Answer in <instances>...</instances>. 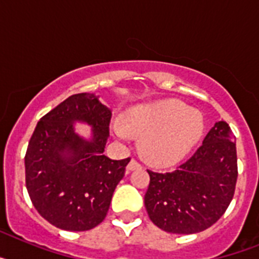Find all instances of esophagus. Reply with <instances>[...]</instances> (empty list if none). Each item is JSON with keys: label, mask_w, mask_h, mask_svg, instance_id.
Segmentation results:
<instances>
[{"label": "esophagus", "mask_w": 259, "mask_h": 259, "mask_svg": "<svg viewBox=\"0 0 259 259\" xmlns=\"http://www.w3.org/2000/svg\"><path fill=\"white\" fill-rule=\"evenodd\" d=\"M137 168H141V164L139 163V162L136 161V159H132L130 163H128L127 166V171L130 172V171H134V170H137Z\"/></svg>", "instance_id": "1"}]
</instances>
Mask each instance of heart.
Listing matches in <instances>:
<instances>
[{"mask_svg":"<svg viewBox=\"0 0 259 259\" xmlns=\"http://www.w3.org/2000/svg\"><path fill=\"white\" fill-rule=\"evenodd\" d=\"M111 131L116 139L130 141L141 136V152L152 163L170 166L188 154L205 131L203 116L179 100H159L131 107Z\"/></svg>","mask_w":259,"mask_h":259,"instance_id":"b5f03b06","label":"heart"}]
</instances>
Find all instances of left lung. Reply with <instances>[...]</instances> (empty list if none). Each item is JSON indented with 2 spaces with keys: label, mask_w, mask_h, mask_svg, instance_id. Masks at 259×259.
I'll return each instance as SVG.
<instances>
[{
  "label": "left lung",
  "mask_w": 259,
  "mask_h": 259,
  "mask_svg": "<svg viewBox=\"0 0 259 259\" xmlns=\"http://www.w3.org/2000/svg\"><path fill=\"white\" fill-rule=\"evenodd\" d=\"M145 207L150 221L170 233L201 232L221 218L237 180L236 143L231 128L217 122L202 145L171 172L148 170Z\"/></svg>",
  "instance_id": "8db88e82"
}]
</instances>
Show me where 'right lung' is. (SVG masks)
I'll return each instance as SVG.
<instances>
[{"mask_svg": "<svg viewBox=\"0 0 259 259\" xmlns=\"http://www.w3.org/2000/svg\"><path fill=\"white\" fill-rule=\"evenodd\" d=\"M111 111L93 93L72 95L40 119L27 148L26 187L33 206L65 231H88L109 211L116 185L131 158L104 154ZM93 128L91 139L74 132V122Z\"/></svg>", "mask_w": 259, "mask_h": 259, "instance_id": "right-lung-1", "label": "right lung"}]
</instances>
